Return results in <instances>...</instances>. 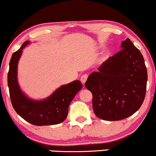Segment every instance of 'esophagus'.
Segmentation results:
<instances>
[{"label": "esophagus", "mask_w": 156, "mask_h": 156, "mask_svg": "<svg viewBox=\"0 0 156 156\" xmlns=\"http://www.w3.org/2000/svg\"><path fill=\"white\" fill-rule=\"evenodd\" d=\"M87 77H88V75L87 74H84L83 75H82L81 77H80V80H81V82H82V83L84 84L85 83L86 80H87Z\"/></svg>", "instance_id": "34e87169"}]
</instances>
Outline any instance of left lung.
<instances>
[{"mask_svg":"<svg viewBox=\"0 0 156 156\" xmlns=\"http://www.w3.org/2000/svg\"><path fill=\"white\" fill-rule=\"evenodd\" d=\"M121 49L90 74L85 87L93 94L94 113L106 121L134 114L145 97L147 72L144 58L129 38Z\"/></svg>","mask_w":156,"mask_h":156,"instance_id":"obj_1","label":"left lung"}]
</instances>
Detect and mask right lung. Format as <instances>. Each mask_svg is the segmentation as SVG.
<instances>
[{"mask_svg": "<svg viewBox=\"0 0 156 156\" xmlns=\"http://www.w3.org/2000/svg\"><path fill=\"white\" fill-rule=\"evenodd\" d=\"M29 43V41L23 43L20 48L13 53L9 63L8 86L11 104L19 116L30 124L37 126L60 124L66 119L69 104L82 88V84L79 80H75L62 85L43 101H34L27 97L19 87L17 65L23 48Z\"/></svg>", "mask_w": 156, "mask_h": 156, "instance_id": "obj_1", "label": "right lung"}]
</instances>
